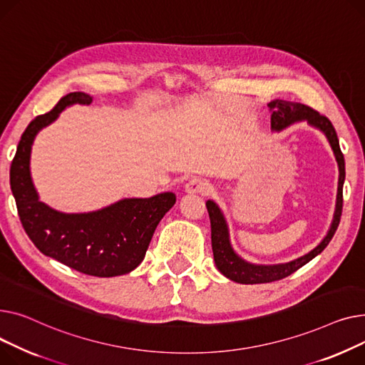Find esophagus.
<instances>
[{
	"label": "esophagus",
	"mask_w": 365,
	"mask_h": 365,
	"mask_svg": "<svg viewBox=\"0 0 365 365\" xmlns=\"http://www.w3.org/2000/svg\"><path fill=\"white\" fill-rule=\"evenodd\" d=\"M185 190L188 192H199V195H206V192L210 190V184L203 178L195 177L185 184Z\"/></svg>",
	"instance_id": "34e87169"
}]
</instances>
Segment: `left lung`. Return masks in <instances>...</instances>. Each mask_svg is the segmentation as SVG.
Segmentation results:
<instances>
[{
    "label": "left lung",
    "instance_id": "8db88e82",
    "mask_svg": "<svg viewBox=\"0 0 365 365\" xmlns=\"http://www.w3.org/2000/svg\"><path fill=\"white\" fill-rule=\"evenodd\" d=\"M269 110H272L271 115V126L272 130L280 131L283 128L289 126L290 123L296 120H304L307 119L311 125L319 128L323 131L336 155L337 163H339V192H337V205L334 212V220L329 230V234L324 237L314 250L307 253L302 258H297L287 264L280 265H253L249 262H245L242 258L234 253V250L230 246L228 240V231L227 224L224 221L222 213L220 207L213 203L212 200L206 202V207L209 212L210 218V235H212V250H213V259H215L217 268L228 277L230 280L237 282L242 284H261V283H271L278 282L282 278L289 277L294 271H297L305 264H308L311 259H314L318 253L323 252L326 246L333 239V235L339 227L340 217H341V207H344V181H345V158L341 153L337 134L331 120L314 110L312 107L301 104V103H292V101H282V100H274L269 104Z\"/></svg>",
    "mask_w": 365,
    "mask_h": 365
}]
</instances>
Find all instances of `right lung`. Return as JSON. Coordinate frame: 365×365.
Wrapping results in <instances>:
<instances>
[{
	"label": "right lung",
	"instance_id": "add662e5",
	"mask_svg": "<svg viewBox=\"0 0 365 365\" xmlns=\"http://www.w3.org/2000/svg\"><path fill=\"white\" fill-rule=\"evenodd\" d=\"M91 101L83 93H69L28 125L11 160L10 185L20 222L39 252L82 274L116 277L141 264L158 224L175 205L174 192L125 199L97 212L68 215L38 200L29 173L31 145L41 128L51 123L66 106Z\"/></svg>",
	"mask_w": 365,
	"mask_h": 365
}]
</instances>
